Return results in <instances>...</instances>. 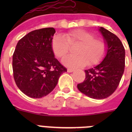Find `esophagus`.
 <instances>
[{
	"label": "esophagus",
	"mask_w": 132,
	"mask_h": 132,
	"mask_svg": "<svg viewBox=\"0 0 132 132\" xmlns=\"http://www.w3.org/2000/svg\"><path fill=\"white\" fill-rule=\"evenodd\" d=\"M73 71H74V69H70V68L67 69V72H69V73H71V72Z\"/></svg>",
	"instance_id": "34e87169"
}]
</instances>
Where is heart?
<instances>
[{
	"label": "heart",
	"mask_w": 132,
	"mask_h": 132,
	"mask_svg": "<svg viewBox=\"0 0 132 132\" xmlns=\"http://www.w3.org/2000/svg\"><path fill=\"white\" fill-rule=\"evenodd\" d=\"M70 45H79L77 55L66 56L62 59L69 67H83L88 63L93 65L102 60L106 51V44L101 38H95L94 34L85 30H75L63 35H57L52 42L53 53L57 57H63L69 51Z\"/></svg>",
	"instance_id": "heart-1"
}]
</instances>
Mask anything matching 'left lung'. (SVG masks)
Listing matches in <instances>:
<instances>
[{
  "instance_id": "8db88e82",
  "label": "left lung",
  "mask_w": 132,
  "mask_h": 132,
  "mask_svg": "<svg viewBox=\"0 0 132 132\" xmlns=\"http://www.w3.org/2000/svg\"><path fill=\"white\" fill-rule=\"evenodd\" d=\"M107 44L106 55L101 63L85 70V79L78 89L88 97L103 99L117 88L125 67V49L120 39L106 29H99Z\"/></svg>"
}]
</instances>
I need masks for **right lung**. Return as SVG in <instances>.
Returning a JSON list of instances; mask_svg holds the SVG:
<instances>
[{
	"label": "right lung",
	"instance_id": "add662e5",
	"mask_svg": "<svg viewBox=\"0 0 132 132\" xmlns=\"http://www.w3.org/2000/svg\"><path fill=\"white\" fill-rule=\"evenodd\" d=\"M53 28L30 31L18 41L12 56L13 76L17 87L34 98L45 96L55 88L67 69L55 58L52 48Z\"/></svg>",
	"mask_w": 132,
	"mask_h": 132
}]
</instances>
